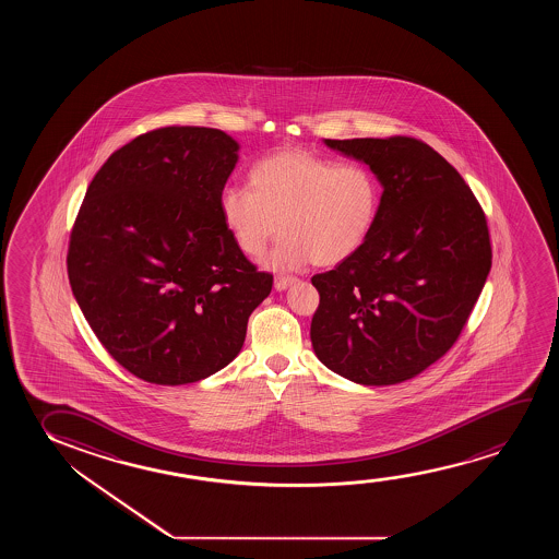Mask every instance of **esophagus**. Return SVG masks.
<instances>
[{
	"label": "esophagus",
	"instance_id": "34e87169",
	"mask_svg": "<svg viewBox=\"0 0 559 559\" xmlns=\"http://www.w3.org/2000/svg\"><path fill=\"white\" fill-rule=\"evenodd\" d=\"M298 278L296 276L278 275L275 276V288L276 290H286L290 284L296 283Z\"/></svg>",
	"mask_w": 559,
	"mask_h": 559
}]
</instances>
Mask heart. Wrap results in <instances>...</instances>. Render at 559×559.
<instances>
[{"label": "heart", "mask_w": 559, "mask_h": 559, "mask_svg": "<svg viewBox=\"0 0 559 559\" xmlns=\"http://www.w3.org/2000/svg\"><path fill=\"white\" fill-rule=\"evenodd\" d=\"M382 206V185L359 162L337 164L306 151L255 162L250 187L230 185L219 199L223 223L240 252L260 258L278 233L276 269L337 265L367 245Z\"/></svg>", "instance_id": "heart-1"}]
</instances>
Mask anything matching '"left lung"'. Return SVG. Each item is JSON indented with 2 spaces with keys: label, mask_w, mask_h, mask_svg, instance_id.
Returning <instances> with one entry per match:
<instances>
[{
  "label": "left lung",
  "mask_w": 559,
  "mask_h": 559,
  "mask_svg": "<svg viewBox=\"0 0 559 559\" xmlns=\"http://www.w3.org/2000/svg\"><path fill=\"white\" fill-rule=\"evenodd\" d=\"M324 143L365 162L383 192L367 245L311 278L314 355L355 383L405 382L459 340L492 263L487 219L459 171L418 139Z\"/></svg>",
  "instance_id": "obj_1"
}]
</instances>
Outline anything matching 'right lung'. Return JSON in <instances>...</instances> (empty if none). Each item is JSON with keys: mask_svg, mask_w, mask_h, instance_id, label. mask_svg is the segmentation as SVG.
Segmentation results:
<instances>
[{"mask_svg": "<svg viewBox=\"0 0 559 559\" xmlns=\"http://www.w3.org/2000/svg\"><path fill=\"white\" fill-rule=\"evenodd\" d=\"M238 160L225 131L169 126L110 154L70 233L69 281L95 336L128 372L158 385L199 382L245 344L273 275L223 223Z\"/></svg>", "mask_w": 559, "mask_h": 559, "instance_id": "add662e5", "label": "right lung"}]
</instances>
